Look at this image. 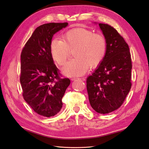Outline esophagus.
<instances>
[{"instance_id":"esophagus-1","label":"esophagus","mask_w":149,"mask_h":149,"mask_svg":"<svg viewBox=\"0 0 149 149\" xmlns=\"http://www.w3.org/2000/svg\"><path fill=\"white\" fill-rule=\"evenodd\" d=\"M77 79H79V78H77V77H72V78H71V80H72V81L75 80H77Z\"/></svg>"}]
</instances>
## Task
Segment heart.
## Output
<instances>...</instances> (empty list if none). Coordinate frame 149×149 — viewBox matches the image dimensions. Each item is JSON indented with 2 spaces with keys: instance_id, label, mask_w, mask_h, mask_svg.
Returning a JSON list of instances; mask_svg holds the SVG:
<instances>
[{
  "instance_id": "1",
  "label": "heart",
  "mask_w": 149,
  "mask_h": 149,
  "mask_svg": "<svg viewBox=\"0 0 149 149\" xmlns=\"http://www.w3.org/2000/svg\"><path fill=\"white\" fill-rule=\"evenodd\" d=\"M74 59H71L62 68V72L68 76H80L89 69L98 67L103 60L107 51V41L98 33L84 28H75L67 31L62 40L54 38L50 42L52 58L59 65L65 63L74 50Z\"/></svg>"
}]
</instances>
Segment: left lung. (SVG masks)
Here are the masks:
<instances>
[{
  "label": "left lung",
  "instance_id": "left-lung-1",
  "mask_svg": "<svg viewBox=\"0 0 149 149\" xmlns=\"http://www.w3.org/2000/svg\"><path fill=\"white\" fill-rule=\"evenodd\" d=\"M107 41L103 60L87 77V89L91 107L100 114L118 109L131 88L132 61L129 46L117 30L99 23Z\"/></svg>",
  "mask_w": 149,
  "mask_h": 149
}]
</instances>
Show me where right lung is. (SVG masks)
<instances>
[{
	"label": "right lung",
	"mask_w": 149,
	"mask_h": 149,
	"mask_svg": "<svg viewBox=\"0 0 149 149\" xmlns=\"http://www.w3.org/2000/svg\"><path fill=\"white\" fill-rule=\"evenodd\" d=\"M68 25L67 22L49 23L38 26L21 53L23 98L35 113L45 117L54 116L61 111L62 97L70 83L69 79L61 78L50 52L52 36Z\"/></svg>",
	"instance_id": "right-lung-1"
}]
</instances>
